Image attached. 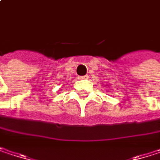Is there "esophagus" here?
I'll return each mask as SVG.
<instances>
[{"label": "esophagus", "mask_w": 160, "mask_h": 160, "mask_svg": "<svg viewBox=\"0 0 160 160\" xmlns=\"http://www.w3.org/2000/svg\"><path fill=\"white\" fill-rule=\"evenodd\" d=\"M79 79H80V80H86V79H88V76H87V75H86V76H80Z\"/></svg>", "instance_id": "1"}]
</instances>
